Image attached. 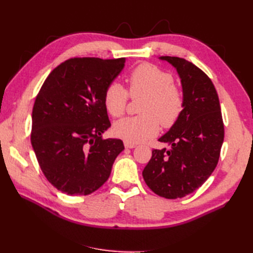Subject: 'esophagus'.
I'll return each mask as SVG.
<instances>
[{"instance_id": "obj_1", "label": "esophagus", "mask_w": 253, "mask_h": 253, "mask_svg": "<svg viewBox=\"0 0 253 253\" xmlns=\"http://www.w3.org/2000/svg\"><path fill=\"white\" fill-rule=\"evenodd\" d=\"M124 144H125V147H126V148H128V149H132V148H135V147H136V144H135V143L127 142V141L124 142Z\"/></svg>"}]
</instances>
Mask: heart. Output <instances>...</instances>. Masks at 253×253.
I'll return each mask as SVG.
<instances>
[{
	"mask_svg": "<svg viewBox=\"0 0 253 253\" xmlns=\"http://www.w3.org/2000/svg\"><path fill=\"white\" fill-rule=\"evenodd\" d=\"M127 90L118 83L106 85L103 102L113 117H121L126 111L129 96L143 98L139 105V116L126 117L114 125L115 135L137 143L157 135L159 123L163 128L174 126L184 110V94L174 84V78L151 64H140L127 77Z\"/></svg>",
	"mask_w": 253,
	"mask_h": 253,
	"instance_id": "heart-1",
	"label": "heart"
}]
</instances>
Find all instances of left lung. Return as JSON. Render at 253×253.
<instances>
[{
    "label": "left lung",
    "mask_w": 253,
    "mask_h": 253,
    "mask_svg": "<svg viewBox=\"0 0 253 253\" xmlns=\"http://www.w3.org/2000/svg\"><path fill=\"white\" fill-rule=\"evenodd\" d=\"M179 74L184 110L169 132L159 139L169 149L152 150L142 171L148 187L166 199L182 198L201 187L218 163L224 124L212 80L185 58L162 56Z\"/></svg>",
    "instance_id": "left-lung-1"
}]
</instances>
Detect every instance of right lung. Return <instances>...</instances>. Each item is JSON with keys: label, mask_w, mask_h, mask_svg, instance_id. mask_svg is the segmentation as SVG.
I'll list each match as a JSON object with an SVG mask.
<instances>
[{"label": "right lung", "mask_w": 253, "mask_h": 253, "mask_svg": "<svg viewBox=\"0 0 253 253\" xmlns=\"http://www.w3.org/2000/svg\"><path fill=\"white\" fill-rule=\"evenodd\" d=\"M125 62L69 58L53 69L37 94L30 140L42 173L57 190L87 196L109 179L124 143L102 137L111 126L103 94Z\"/></svg>", "instance_id": "1"}]
</instances>
